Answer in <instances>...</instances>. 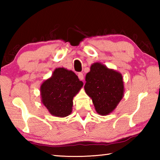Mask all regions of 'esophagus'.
I'll return each mask as SVG.
<instances>
[{"mask_svg": "<svg viewBox=\"0 0 160 160\" xmlns=\"http://www.w3.org/2000/svg\"><path fill=\"white\" fill-rule=\"evenodd\" d=\"M78 75V78H79L80 80H84V75L82 72H79Z\"/></svg>", "mask_w": 160, "mask_h": 160, "instance_id": "esophagus-1", "label": "esophagus"}]
</instances>
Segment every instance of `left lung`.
<instances>
[{"label": "left lung", "instance_id": "obj_1", "mask_svg": "<svg viewBox=\"0 0 160 160\" xmlns=\"http://www.w3.org/2000/svg\"><path fill=\"white\" fill-rule=\"evenodd\" d=\"M85 92L92 100L97 113L106 116L112 113L122 99L124 85L122 75L99 62L90 67L85 77Z\"/></svg>", "mask_w": 160, "mask_h": 160}]
</instances>
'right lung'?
<instances>
[{"mask_svg": "<svg viewBox=\"0 0 160 160\" xmlns=\"http://www.w3.org/2000/svg\"><path fill=\"white\" fill-rule=\"evenodd\" d=\"M83 86L74 72L64 68H57L52 75L40 87L41 101L50 114L66 117L72 110L73 97Z\"/></svg>", "mask_w": 160, "mask_h": 160, "instance_id": "obj_1", "label": "right lung"}]
</instances>
